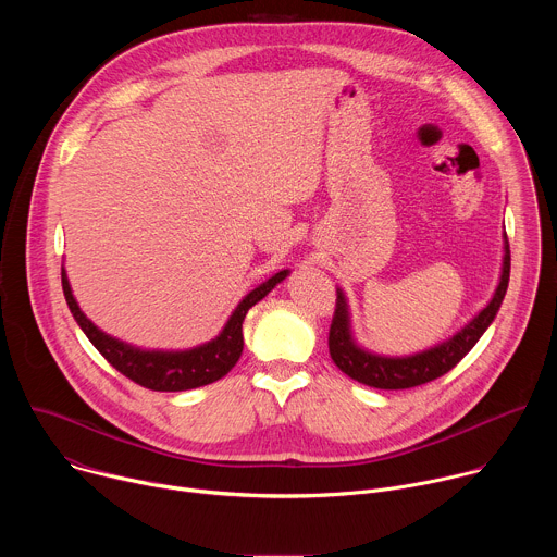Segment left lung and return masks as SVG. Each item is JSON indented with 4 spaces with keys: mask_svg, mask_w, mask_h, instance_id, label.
I'll return each instance as SVG.
<instances>
[{
    "mask_svg": "<svg viewBox=\"0 0 557 557\" xmlns=\"http://www.w3.org/2000/svg\"><path fill=\"white\" fill-rule=\"evenodd\" d=\"M509 269H511L509 243H507V233H503V267H500L498 286L492 299L456 333H451L449 337H445L443 342L425 350L410 352V355H381L363 348L357 342L352 331V314H350L348 297L342 288H337V308H335L331 337H329L333 361L350 379L379 389H406V387L423 385L428 381L443 376L475 346V342L483 337V333L496 320L509 286Z\"/></svg>",
    "mask_w": 557,
    "mask_h": 557,
    "instance_id": "1",
    "label": "left lung"
}]
</instances>
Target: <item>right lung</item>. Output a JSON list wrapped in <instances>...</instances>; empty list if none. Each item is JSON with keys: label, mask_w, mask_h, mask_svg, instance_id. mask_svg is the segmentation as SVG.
I'll use <instances>...</instances> for the list:
<instances>
[{"label": "right lung", "mask_w": 557, "mask_h": 557, "mask_svg": "<svg viewBox=\"0 0 557 557\" xmlns=\"http://www.w3.org/2000/svg\"><path fill=\"white\" fill-rule=\"evenodd\" d=\"M290 275V269H282L275 275H271L267 282L258 284L253 290H249L240 304L233 308L228 314L226 324L222 331L194 348L183 350H163V348H140L134 344H127L119 337L108 335L101 331L88 314L78 308V301L72 293L65 267H61V286L67 301V308L74 317V322L86 333V337L92 342V346L127 379L134 383L156 389V392H183L194 389L200 385H209L218 379H222L243 355L245 337H243V322L251 306L262 301L280 282H284Z\"/></svg>", "instance_id": "1"}]
</instances>
